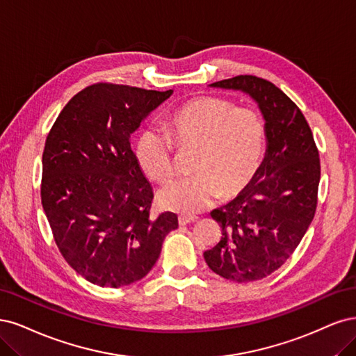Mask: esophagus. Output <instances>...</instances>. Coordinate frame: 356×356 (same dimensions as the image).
<instances>
[{"mask_svg":"<svg viewBox=\"0 0 356 356\" xmlns=\"http://www.w3.org/2000/svg\"><path fill=\"white\" fill-rule=\"evenodd\" d=\"M198 217L197 216H179V225L180 226H185V225H189L192 222H197Z\"/></svg>","mask_w":356,"mask_h":356,"instance_id":"1","label":"esophagus"}]
</instances>
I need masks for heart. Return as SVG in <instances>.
<instances>
[{
    "mask_svg": "<svg viewBox=\"0 0 356 356\" xmlns=\"http://www.w3.org/2000/svg\"><path fill=\"white\" fill-rule=\"evenodd\" d=\"M167 131L145 130L136 143L143 175L159 185L175 176L176 152H193V177L171 183L158 193L165 210L193 214L217 200L232 201L256 181L266 156L268 130L259 112L235 102L198 96L167 118Z\"/></svg>",
    "mask_w": 356,
    "mask_h": 356,
    "instance_id": "b5f03b06",
    "label": "heart"
}]
</instances>
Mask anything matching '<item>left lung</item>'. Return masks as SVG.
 Wrapping results in <instances>:
<instances>
[{
  "mask_svg": "<svg viewBox=\"0 0 356 356\" xmlns=\"http://www.w3.org/2000/svg\"><path fill=\"white\" fill-rule=\"evenodd\" d=\"M211 87L244 91L266 121L268 149L260 173L245 193L211 211L222 238L204 253L209 268L225 280L251 282L280 269L314 220L319 152L299 106L268 79L238 75Z\"/></svg>",
  "mask_w": 356,
  "mask_h": 356,
  "instance_id": "left-lung-1",
  "label": "left lung"
}]
</instances>
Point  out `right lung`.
Instances as JSON below:
<instances>
[{
  "mask_svg": "<svg viewBox=\"0 0 356 356\" xmlns=\"http://www.w3.org/2000/svg\"><path fill=\"white\" fill-rule=\"evenodd\" d=\"M173 91L97 83L59 113L42 152L41 202L63 259L83 278L118 289L146 277L175 213L149 217L154 192L130 134Z\"/></svg>",
  "mask_w": 356,
  "mask_h": 356,
  "instance_id": "right-lung-1",
  "label": "right lung"
}]
</instances>
